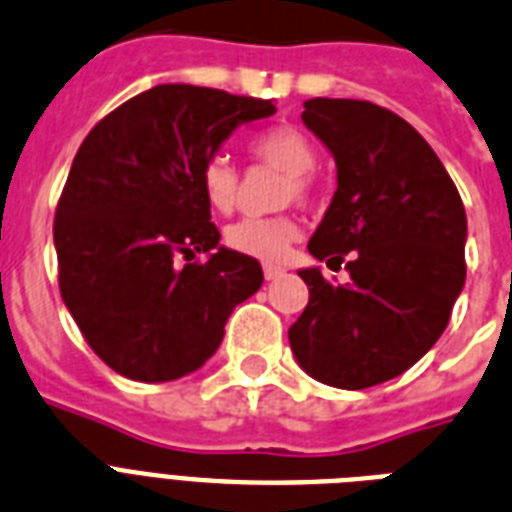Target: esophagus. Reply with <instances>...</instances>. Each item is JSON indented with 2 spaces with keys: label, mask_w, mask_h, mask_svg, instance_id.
<instances>
[{
  "label": "esophagus",
  "mask_w": 512,
  "mask_h": 512,
  "mask_svg": "<svg viewBox=\"0 0 512 512\" xmlns=\"http://www.w3.org/2000/svg\"><path fill=\"white\" fill-rule=\"evenodd\" d=\"M285 275V267H280V264H264V277L267 280H277V277Z\"/></svg>",
  "instance_id": "34e87169"
}]
</instances>
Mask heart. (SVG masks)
<instances>
[{"instance_id": "obj_1", "label": "heart", "mask_w": 512, "mask_h": 512, "mask_svg": "<svg viewBox=\"0 0 512 512\" xmlns=\"http://www.w3.org/2000/svg\"><path fill=\"white\" fill-rule=\"evenodd\" d=\"M253 154L269 162L272 168L288 173L283 186V200H307L312 194L310 170L315 168V149L310 138L296 128H269L253 138ZM200 186L205 200L219 213L235 211L240 178L227 154H211L202 162ZM299 237V224L291 216H267V219L237 221L227 229V243L232 251L259 261H280L288 245Z\"/></svg>"}]
</instances>
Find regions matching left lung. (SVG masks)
<instances>
[{
	"instance_id": "8db88e82",
	"label": "left lung",
	"mask_w": 512,
	"mask_h": 512,
	"mask_svg": "<svg viewBox=\"0 0 512 512\" xmlns=\"http://www.w3.org/2000/svg\"><path fill=\"white\" fill-rule=\"evenodd\" d=\"M301 122L336 162L334 200L307 248L318 261L350 253V283L301 269L310 304L288 342L312 379L366 390L414 366L449 326L465 288V205L438 154L398 114L310 98Z\"/></svg>"
}]
</instances>
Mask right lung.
I'll use <instances>...</instances> for the list:
<instances>
[{
	"label": "right lung",
	"instance_id": "add662e5",
	"mask_svg": "<svg viewBox=\"0 0 512 512\" xmlns=\"http://www.w3.org/2000/svg\"><path fill=\"white\" fill-rule=\"evenodd\" d=\"M272 101L194 85H157L98 122L71 162L55 211L66 310L106 366L136 382H173L205 366L261 264L219 245L202 162ZM205 252V265L177 267Z\"/></svg>",
	"mask_w": 512,
	"mask_h": 512
}]
</instances>
